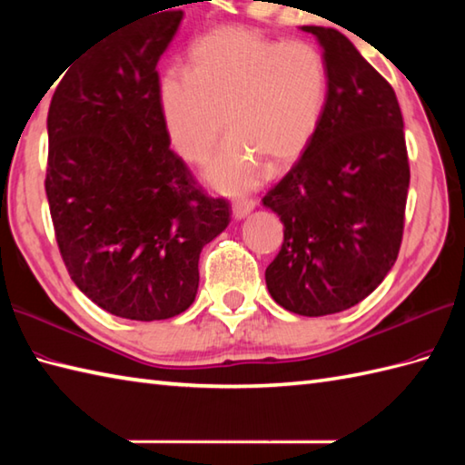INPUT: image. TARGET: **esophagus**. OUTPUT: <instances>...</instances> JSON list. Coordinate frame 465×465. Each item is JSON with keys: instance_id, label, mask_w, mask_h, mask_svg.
<instances>
[{"instance_id": "obj_1", "label": "esophagus", "mask_w": 465, "mask_h": 465, "mask_svg": "<svg viewBox=\"0 0 465 465\" xmlns=\"http://www.w3.org/2000/svg\"><path fill=\"white\" fill-rule=\"evenodd\" d=\"M255 207V202L253 200H242V202H235L232 205V212H233V217L235 220H243V217H248Z\"/></svg>"}]
</instances>
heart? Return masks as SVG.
<instances>
[{"label":"heart","instance_id":"obj_1","mask_svg":"<svg viewBox=\"0 0 465 465\" xmlns=\"http://www.w3.org/2000/svg\"><path fill=\"white\" fill-rule=\"evenodd\" d=\"M328 90V64L313 44L220 27L192 45L187 69L160 75L155 100L167 140L187 162L212 152L225 115L232 137L205 163L203 177L242 193L260 182L262 162L283 165L308 147Z\"/></svg>","mask_w":465,"mask_h":465}]
</instances>
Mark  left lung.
<instances>
[{"label": "left lung", "instance_id": "8db88e82", "mask_svg": "<svg viewBox=\"0 0 465 465\" xmlns=\"http://www.w3.org/2000/svg\"><path fill=\"white\" fill-rule=\"evenodd\" d=\"M330 74L322 122L300 162L263 197L283 223L270 295L308 318L351 308L398 260L410 165L396 92L341 32L302 25Z\"/></svg>", "mask_w": 465, "mask_h": 465}]
</instances>
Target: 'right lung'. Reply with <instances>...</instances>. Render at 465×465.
<instances>
[{"instance_id":"obj_1","label":"right lung","mask_w":465,"mask_h":465,"mask_svg":"<svg viewBox=\"0 0 465 465\" xmlns=\"http://www.w3.org/2000/svg\"><path fill=\"white\" fill-rule=\"evenodd\" d=\"M182 19L150 14L97 39L64 67L47 114L45 193L65 268L102 310L135 322L190 308L203 245L232 215L170 150L157 110L155 67Z\"/></svg>"}]
</instances>
